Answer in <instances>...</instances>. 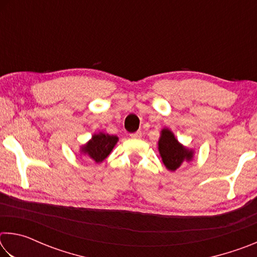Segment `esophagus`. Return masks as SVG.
Segmentation results:
<instances>
[{
    "label": "esophagus",
    "mask_w": 257,
    "mask_h": 257,
    "mask_svg": "<svg viewBox=\"0 0 257 257\" xmlns=\"http://www.w3.org/2000/svg\"><path fill=\"white\" fill-rule=\"evenodd\" d=\"M142 136H143L142 132H136L134 134H130V137L134 138V139H139V138H142Z\"/></svg>",
    "instance_id": "34e87169"
}]
</instances>
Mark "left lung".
I'll return each instance as SVG.
<instances>
[{"instance_id": "obj_1", "label": "left lung", "mask_w": 257, "mask_h": 257, "mask_svg": "<svg viewBox=\"0 0 257 257\" xmlns=\"http://www.w3.org/2000/svg\"><path fill=\"white\" fill-rule=\"evenodd\" d=\"M158 145L160 155L168 170L176 171L182 163L193 160L194 151L180 144L173 133L169 129H162Z\"/></svg>"}]
</instances>
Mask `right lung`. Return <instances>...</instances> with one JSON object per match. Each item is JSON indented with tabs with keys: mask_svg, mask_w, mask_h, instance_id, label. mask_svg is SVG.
I'll list each match as a JSON object with an SVG mask.
<instances>
[{
	"mask_svg": "<svg viewBox=\"0 0 257 257\" xmlns=\"http://www.w3.org/2000/svg\"><path fill=\"white\" fill-rule=\"evenodd\" d=\"M119 138L113 135L98 133L92 136V139L87 142L85 145L80 147V152L82 154L88 156L94 162L101 163L105 160L118 143Z\"/></svg>",
	"mask_w": 257,
	"mask_h": 257,
	"instance_id": "right-lung-1",
	"label": "right lung"
}]
</instances>
